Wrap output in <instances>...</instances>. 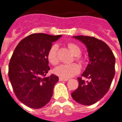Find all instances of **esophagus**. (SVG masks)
<instances>
[{"instance_id": "esophagus-1", "label": "esophagus", "mask_w": 122, "mask_h": 122, "mask_svg": "<svg viewBox=\"0 0 122 122\" xmlns=\"http://www.w3.org/2000/svg\"><path fill=\"white\" fill-rule=\"evenodd\" d=\"M59 81H68V79H63V78H61V77H59Z\"/></svg>"}]
</instances>
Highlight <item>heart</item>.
I'll use <instances>...</instances> for the list:
<instances>
[{
  "mask_svg": "<svg viewBox=\"0 0 122 122\" xmlns=\"http://www.w3.org/2000/svg\"><path fill=\"white\" fill-rule=\"evenodd\" d=\"M67 47L73 55H75V60L80 63L83 62V59L81 56V49L76 44L73 42L67 43ZM57 46L56 45H53L47 51V59L49 63L52 65H56L59 63V59L57 55ZM81 71V68L79 65L76 63L62 64L57 67L54 69V73L61 78L67 79L79 74Z\"/></svg>",
  "mask_w": 122,
  "mask_h": 122,
  "instance_id": "obj_1",
  "label": "heart"
}]
</instances>
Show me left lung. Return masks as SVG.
I'll list each match as a JSON object with an SVG mask.
<instances>
[{
  "mask_svg": "<svg viewBox=\"0 0 122 122\" xmlns=\"http://www.w3.org/2000/svg\"><path fill=\"white\" fill-rule=\"evenodd\" d=\"M87 47L89 63L82 76L79 86L71 93L73 98L82 105H92L101 99L110 87L115 75V57L109 46L103 41L91 36H73Z\"/></svg>",
  "mask_w": 122,
  "mask_h": 122,
  "instance_id": "8db88e82",
  "label": "left lung"
}]
</instances>
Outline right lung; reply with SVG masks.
<instances>
[{
  "label": "right lung",
  "mask_w": 122,
  "mask_h": 122,
  "mask_svg": "<svg viewBox=\"0 0 122 122\" xmlns=\"http://www.w3.org/2000/svg\"><path fill=\"white\" fill-rule=\"evenodd\" d=\"M61 35L32 34L20 41L11 57L8 77L16 97L31 108H40L49 102L57 76H46L50 68L47 53Z\"/></svg>",
  "instance_id": "obj_1"
}]
</instances>
